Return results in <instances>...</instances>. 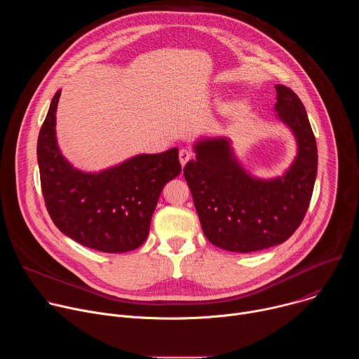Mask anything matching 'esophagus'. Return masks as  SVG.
I'll list each match as a JSON object with an SVG mask.
<instances>
[{
  "label": "esophagus",
  "instance_id": "1",
  "mask_svg": "<svg viewBox=\"0 0 359 359\" xmlns=\"http://www.w3.org/2000/svg\"><path fill=\"white\" fill-rule=\"evenodd\" d=\"M190 159H193V153L189 149H180L179 151V161L182 166H184Z\"/></svg>",
  "mask_w": 359,
  "mask_h": 359
}]
</instances>
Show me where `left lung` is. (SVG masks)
I'll return each instance as SVG.
<instances>
[{
	"label": "left lung",
	"mask_w": 359,
	"mask_h": 359,
	"mask_svg": "<svg viewBox=\"0 0 359 359\" xmlns=\"http://www.w3.org/2000/svg\"><path fill=\"white\" fill-rule=\"evenodd\" d=\"M276 90V111L298 142V156L283 177H250L224 139L197 143L196 159L183 169L204 236L229 251L251 252L284 243L310 206L318 165L316 136L297 93L284 85Z\"/></svg>",
	"instance_id": "obj_1"
}]
</instances>
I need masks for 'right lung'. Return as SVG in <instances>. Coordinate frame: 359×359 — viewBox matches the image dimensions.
Returning a JSON list of instances; mask_svg holds the SVG:
<instances>
[{
    "instance_id": "obj_1",
    "label": "right lung",
    "mask_w": 359,
    "mask_h": 359,
    "mask_svg": "<svg viewBox=\"0 0 359 359\" xmlns=\"http://www.w3.org/2000/svg\"><path fill=\"white\" fill-rule=\"evenodd\" d=\"M60 96L61 90L50 102L36 143L41 189L50 219L65 236L97 251L126 252L140 247L162 189L182 172L179 150L139 155L99 173L79 172L57 146Z\"/></svg>"
}]
</instances>
